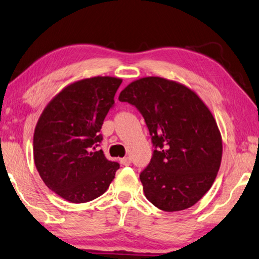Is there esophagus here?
Here are the masks:
<instances>
[{
    "label": "esophagus",
    "instance_id": "obj_1",
    "mask_svg": "<svg viewBox=\"0 0 259 259\" xmlns=\"http://www.w3.org/2000/svg\"><path fill=\"white\" fill-rule=\"evenodd\" d=\"M121 164H122V165H125V166H128V165L131 164V159H130L129 157L122 158V159H121Z\"/></svg>",
    "mask_w": 259,
    "mask_h": 259
}]
</instances>
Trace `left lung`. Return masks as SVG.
<instances>
[{"label": "left lung", "mask_w": 259, "mask_h": 259, "mask_svg": "<svg viewBox=\"0 0 259 259\" xmlns=\"http://www.w3.org/2000/svg\"><path fill=\"white\" fill-rule=\"evenodd\" d=\"M118 100L137 108L151 135L152 158L140 175L146 199L165 211L192 207L221 165V134L210 110L190 88L159 76L134 81Z\"/></svg>", "instance_id": "left-lung-1"}]
</instances>
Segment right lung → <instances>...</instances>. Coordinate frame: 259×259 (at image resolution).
<instances>
[{"label":"right lung","instance_id":"right-lung-1","mask_svg":"<svg viewBox=\"0 0 259 259\" xmlns=\"http://www.w3.org/2000/svg\"><path fill=\"white\" fill-rule=\"evenodd\" d=\"M122 80L94 76L68 84L51 100L33 134V159L50 190L73 203L105 193L119 168L102 150L100 130Z\"/></svg>","mask_w":259,"mask_h":259}]
</instances>
